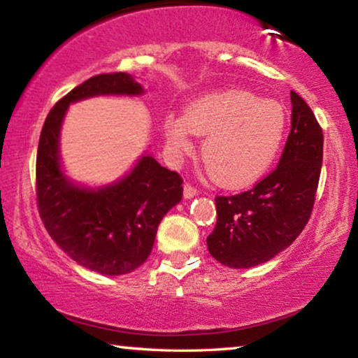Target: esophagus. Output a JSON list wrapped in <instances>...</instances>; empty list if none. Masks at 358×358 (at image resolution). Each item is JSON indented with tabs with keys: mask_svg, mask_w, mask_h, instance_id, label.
Instances as JSON below:
<instances>
[{
	"mask_svg": "<svg viewBox=\"0 0 358 358\" xmlns=\"http://www.w3.org/2000/svg\"><path fill=\"white\" fill-rule=\"evenodd\" d=\"M197 194V189L194 186H191V185H185V187H183V197L185 199H192L194 196H196Z\"/></svg>",
	"mask_w": 358,
	"mask_h": 358,
	"instance_id": "34e87169",
	"label": "esophagus"
}]
</instances>
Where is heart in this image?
Here are the masks:
<instances>
[{
	"label": "heart",
	"mask_w": 358,
	"mask_h": 358,
	"mask_svg": "<svg viewBox=\"0 0 358 358\" xmlns=\"http://www.w3.org/2000/svg\"><path fill=\"white\" fill-rule=\"evenodd\" d=\"M197 136H205L202 159L216 183L241 189L275 164L287 136V115L280 102L248 90L210 93L164 121L166 142L175 156L192 155Z\"/></svg>",
	"instance_id": "obj_1"
}]
</instances>
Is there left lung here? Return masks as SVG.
Masks as SVG:
<instances>
[{"mask_svg": "<svg viewBox=\"0 0 358 358\" xmlns=\"http://www.w3.org/2000/svg\"><path fill=\"white\" fill-rule=\"evenodd\" d=\"M290 101L292 126L278 167L252 189L215 199L217 221L207 245L230 268L268 262L294 243L311 216L324 136L310 106L295 92Z\"/></svg>", "mask_w": 358, "mask_h": 358, "instance_id": "8db88e82", "label": "left lung"}]
</instances>
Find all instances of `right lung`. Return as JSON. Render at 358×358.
<instances>
[{"label": "right lung", "mask_w": 358, "mask_h": 358, "mask_svg": "<svg viewBox=\"0 0 358 358\" xmlns=\"http://www.w3.org/2000/svg\"><path fill=\"white\" fill-rule=\"evenodd\" d=\"M142 94V85L126 72L94 76L57 102L41 132L36 159L41 220L72 260L99 275L131 273L148 259L157 226L181 201L183 180L145 151L113 183H76L66 175L59 155L62 126L74 102Z\"/></svg>", "instance_id": "obj_1"}]
</instances>
